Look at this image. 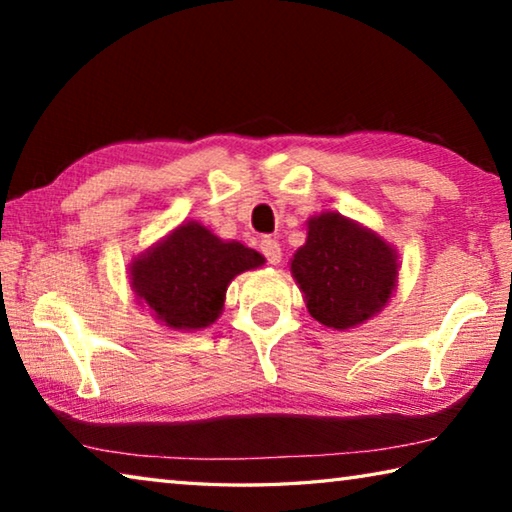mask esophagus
Returning a JSON list of instances; mask_svg holds the SVG:
<instances>
[{
	"label": "esophagus",
	"mask_w": 512,
	"mask_h": 512,
	"mask_svg": "<svg viewBox=\"0 0 512 512\" xmlns=\"http://www.w3.org/2000/svg\"><path fill=\"white\" fill-rule=\"evenodd\" d=\"M259 253H262L266 262L273 264V266H277V264L282 262V248L271 237H264L262 241H259Z\"/></svg>",
	"instance_id": "1"
}]
</instances>
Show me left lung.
<instances>
[{
	"mask_svg": "<svg viewBox=\"0 0 512 512\" xmlns=\"http://www.w3.org/2000/svg\"><path fill=\"white\" fill-rule=\"evenodd\" d=\"M291 273L318 323L348 329L386 305L397 282L395 250L361 225L325 212L309 221Z\"/></svg>",
	"mask_w": 512,
	"mask_h": 512,
	"instance_id": "left-lung-1",
	"label": "left lung"
}]
</instances>
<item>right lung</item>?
<instances>
[{
	"label": "right lung",
	"mask_w": 512,
	"mask_h": 512,
	"mask_svg": "<svg viewBox=\"0 0 512 512\" xmlns=\"http://www.w3.org/2000/svg\"><path fill=\"white\" fill-rule=\"evenodd\" d=\"M264 257L239 241H221L198 223H185L137 259L133 289L155 318L176 329L207 327L219 318L232 277Z\"/></svg>",
	"instance_id": "add662e5"
}]
</instances>
